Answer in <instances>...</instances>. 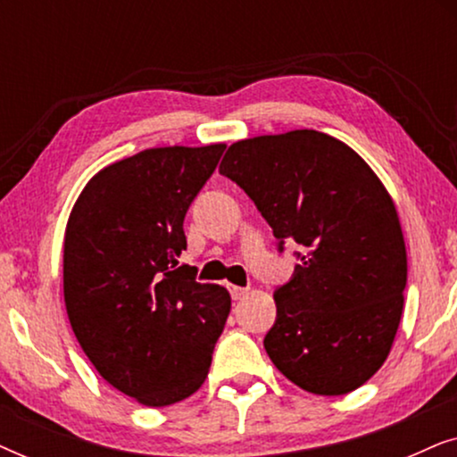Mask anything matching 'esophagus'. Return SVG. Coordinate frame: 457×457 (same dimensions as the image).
Here are the masks:
<instances>
[{
    "label": "esophagus",
    "instance_id": "obj_1",
    "mask_svg": "<svg viewBox=\"0 0 457 457\" xmlns=\"http://www.w3.org/2000/svg\"><path fill=\"white\" fill-rule=\"evenodd\" d=\"M228 291H230V295H233V299H243V297L247 295V289H245V287L228 285Z\"/></svg>",
    "mask_w": 457,
    "mask_h": 457
}]
</instances>
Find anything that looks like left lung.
Wrapping results in <instances>:
<instances>
[{
    "label": "left lung",
    "mask_w": 457,
    "mask_h": 457,
    "mask_svg": "<svg viewBox=\"0 0 457 457\" xmlns=\"http://www.w3.org/2000/svg\"><path fill=\"white\" fill-rule=\"evenodd\" d=\"M220 174L252 197L280 249H303L274 293L272 364L314 395L355 391L385 364L403 312L408 253L389 191L352 147L310 129L233 143Z\"/></svg>",
    "instance_id": "1"
}]
</instances>
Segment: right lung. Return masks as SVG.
<instances>
[{"label":"right lung","instance_id":"1","mask_svg":"<svg viewBox=\"0 0 457 457\" xmlns=\"http://www.w3.org/2000/svg\"><path fill=\"white\" fill-rule=\"evenodd\" d=\"M152 147L105 166L72 205L64 233V303L104 380L164 408L204 385L230 312L220 285L179 266L183 220L224 152Z\"/></svg>","mask_w":457,"mask_h":457}]
</instances>
